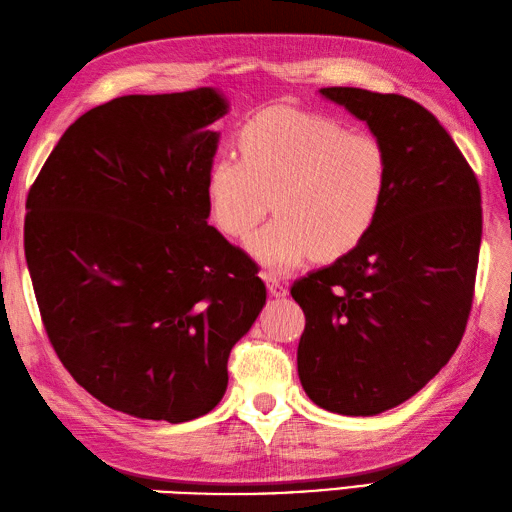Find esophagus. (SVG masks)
Here are the masks:
<instances>
[{"instance_id":"1","label":"esophagus","mask_w":512,"mask_h":512,"mask_svg":"<svg viewBox=\"0 0 512 512\" xmlns=\"http://www.w3.org/2000/svg\"><path fill=\"white\" fill-rule=\"evenodd\" d=\"M265 280H267L269 293L274 295V298H285V295H287V285H285V282L280 280V276H276V274H267V276H265Z\"/></svg>"}]
</instances>
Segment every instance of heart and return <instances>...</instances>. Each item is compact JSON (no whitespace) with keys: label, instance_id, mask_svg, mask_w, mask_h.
Returning a JSON list of instances; mask_svg holds the SVG:
<instances>
[{"label":"heart","instance_id":"heart-1","mask_svg":"<svg viewBox=\"0 0 512 512\" xmlns=\"http://www.w3.org/2000/svg\"><path fill=\"white\" fill-rule=\"evenodd\" d=\"M238 153L214 157L208 203L219 230L245 241L276 208V221L252 243L274 269L357 249L379 223L390 188V157L370 133L348 131L315 111L276 107L238 131Z\"/></svg>","mask_w":512,"mask_h":512}]
</instances>
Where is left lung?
<instances>
[{
  "label": "left lung",
  "mask_w": 512,
  "mask_h": 512,
  "mask_svg": "<svg viewBox=\"0 0 512 512\" xmlns=\"http://www.w3.org/2000/svg\"><path fill=\"white\" fill-rule=\"evenodd\" d=\"M385 146L390 188L370 236L295 280L306 324L298 374L328 412L372 416L401 405L447 366L471 315L482 195L451 135L416 100L322 87Z\"/></svg>",
  "instance_id": "1"
}]
</instances>
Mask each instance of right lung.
Wrapping results in <instances>:
<instances>
[{
	"label": "right lung",
	"mask_w": 512,
	"mask_h": 512,
	"mask_svg": "<svg viewBox=\"0 0 512 512\" xmlns=\"http://www.w3.org/2000/svg\"><path fill=\"white\" fill-rule=\"evenodd\" d=\"M225 109L210 87L113 98L63 133L30 186L43 328L111 410L168 423L214 410L267 300L254 260L208 225L210 124Z\"/></svg>",
	"instance_id": "right-lung-1"
}]
</instances>
